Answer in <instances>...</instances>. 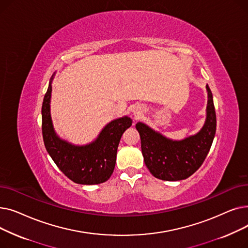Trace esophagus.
Returning a JSON list of instances; mask_svg holds the SVG:
<instances>
[{
  "label": "esophagus",
  "instance_id": "1",
  "mask_svg": "<svg viewBox=\"0 0 248 248\" xmlns=\"http://www.w3.org/2000/svg\"><path fill=\"white\" fill-rule=\"evenodd\" d=\"M133 112L135 115H140L141 113V108L140 107H136L134 109H133Z\"/></svg>",
  "mask_w": 248,
  "mask_h": 248
}]
</instances>
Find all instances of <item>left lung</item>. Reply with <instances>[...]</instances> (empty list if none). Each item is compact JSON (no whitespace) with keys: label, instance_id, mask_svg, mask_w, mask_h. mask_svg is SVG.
I'll return each instance as SVG.
<instances>
[{"label":"left lung","instance_id":"obj_1","mask_svg":"<svg viewBox=\"0 0 248 248\" xmlns=\"http://www.w3.org/2000/svg\"><path fill=\"white\" fill-rule=\"evenodd\" d=\"M208 91L207 117L204 126L195 136L182 140L163 137L145 124L136 127L140 136L141 153L152 175L165 181L184 180L201 167L210 151L216 133V113L211 90Z\"/></svg>","mask_w":248,"mask_h":248}]
</instances>
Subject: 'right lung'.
Masks as SVG:
<instances>
[{"label":"right lung","mask_w":248,"mask_h":248,"mask_svg":"<svg viewBox=\"0 0 248 248\" xmlns=\"http://www.w3.org/2000/svg\"><path fill=\"white\" fill-rule=\"evenodd\" d=\"M51 91L50 81L42 104V135L50 157L74 183L94 185L108 181L113 173L121 138L133 121L127 116L114 120L106 125L93 142L73 146L60 140L54 132L50 115Z\"/></svg>","instance_id":"1"}]
</instances>
